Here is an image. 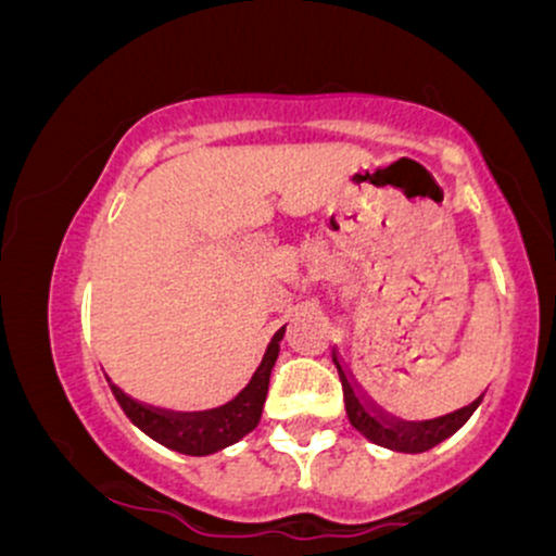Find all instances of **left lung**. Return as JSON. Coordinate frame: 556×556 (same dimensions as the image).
I'll list each match as a JSON object with an SVG mask.
<instances>
[{"instance_id":"1","label":"left lung","mask_w":556,"mask_h":556,"mask_svg":"<svg viewBox=\"0 0 556 556\" xmlns=\"http://www.w3.org/2000/svg\"><path fill=\"white\" fill-rule=\"evenodd\" d=\"M334 366L340 371L342 379V392H344V410H348L350 424L353 429H358L368 442L387 446L392 452H405V455H418V452L431 450V446L442 444L444 439H450L452 433L460 431L465 420L473 416L476 402H470L468 407H460L455 413H439L431 410H413V413H394V410H374L366 400L350 387L348 376H344L340 361L334 355Z\"/></svg>"}]
</instances>
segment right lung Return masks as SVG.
<instances>
[{"instance_id":"obj_1","label":"right lung","mask_w":556,"mask_h":556,"mask_svg":"<svg viewBox=\"0 0 556 556\" xmlns=\"http://www.w3.org/2000/svg\"><path fill=\"white\" fill-rule=\"evenodd\" d=\"M285 337V327L271 337L264 358H261L256 374L251 376L245 389H240L238 397H232L225 405L214 410L198 413H175L159 410V407L143 405V402L127 397L119 387L112 384V394L117 397L125 416L138 426L146 437L164 444L167 450L180 452V455H214L225 446L240 442L245 433H251L258 426L261 410H264L266 392H269V376L279 355V340Z\"/></svg>"}]
</instances>
